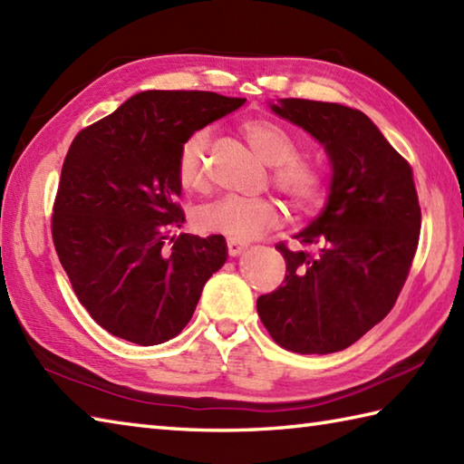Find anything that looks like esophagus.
Here are the masks:
<instances>
[{"label":"esophagus","instance_id":"obj_1","mask_svg":"<svg viewBox=\"0 0 464 464\" xmlns=\"http://www.w3.org/2000/svg\"><path fill=\"white\" fill-rule=\"evenodd\" d=\"M245 249V243L243 241H237V239H227V253H229L231 257H237L241 256Z\"/></svg>","mask_w":464,"mask_h":464}]
</instances>
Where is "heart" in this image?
Returning <instances> with one entry per match:
<instances>
[{
  "mask_svg": "<svg viewBox=\"0 0 464 464\" xmlns=\"http://www.w3.org/2000/svg\"><path fill=\"white\" fill-rule=\"evenodd\" d=\"M241 134L257 157L271 167V183L297 211L314 207L325 195V172L305 154H299L295 136L284 126L267 118H249L241 122ZM207 149L208 136L205 130L190 134L180 144L177 157V180L180 188L198 193L207 188ZM281 221V211L274 198L257 197H223L201 207L195 223L201 231L219 233L229 239L247 241Z\"/></svg>",
  "mask_w": 464,
  "mask_h": 464,
  "instance_id": "1",
  "label": "heart"
}]
</instances>
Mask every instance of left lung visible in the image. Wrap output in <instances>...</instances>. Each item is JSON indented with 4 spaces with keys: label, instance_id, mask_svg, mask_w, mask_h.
Instances as JSON below:
<instances>
[{
    "label": "left lung",
    "instance_id": "obj_1",
    "mask_svg": "<svg viewBox=\"0 0 464 464\" xmlns=\"http://www.w3.org/2000/svg\"><path fill=\"white\" fill-rule=\"evenodd\" d=\"M271 111L324 144L332 187L320 217L295 235L312 251L276 245L285 279L257 299V314L289 352L346 350L392 310L411 271L420 237L412 169L353 108L284 98Z\"/></svg>",
    "mask_w": 464,
    "mask_h": 464
}]
</instances>
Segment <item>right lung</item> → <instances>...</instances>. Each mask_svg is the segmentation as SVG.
<instances>
[{
    "mask_svg": "<svg viewBox=\"0 0 464 464\" xmlns=\"http://www.w3.org/2000/svg\"><path fill=\"white\" fill-rule=\"evenodd\" d=\"M245 98L147 90L80 130L63 159L52 237L78 302L116 338L157 346L183 332L207 279L227 261L223 235L170 231L179 149Z\"/></svg>",
    "mask_w": 464,
    "mask_h": 464,
    "instance_id": "add662e5",
    "label": "right lung"
}]
</instances>
